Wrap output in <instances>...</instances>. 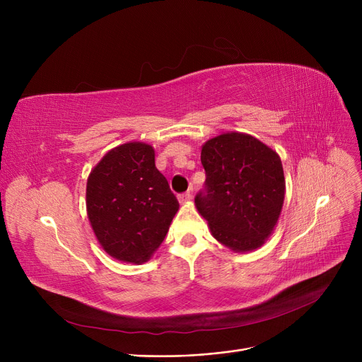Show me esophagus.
<instances>
[{"label": "esophagus", "mask_w": 362, "mask_h": 362, "mask_svg": "<svg viewBox=\"0 0 362 362\" xmlns=\"http://www.w3.org/2000/svg\"><path fill=\"white\" fill-rule=\"evenodd\" d=\"M191 198H192V194L189 192V191H187V192H183V194H180V195H179V201H180V202H186V201H189Z\"/></svg>", "instance_id": "1"}]
</instances>
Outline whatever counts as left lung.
<instances>
[{
    "label": "left lung",
    "mask_w": 362,
    "mask_h": 362,
    "mask_svg": "<svg viewBox=\"0 0 362 362\" xmlns=\"http://www.w3.org/2000/svg\"><path fill=\"white\" fill-rule=\"evenodd\" d=\"M205 183L195 197L213 236L233 251H252L267 239L284 199L279 156L245 133H224L202 146Z\"/></svg>",
    "instance_id": "left-lung-1"
}]
</instances>
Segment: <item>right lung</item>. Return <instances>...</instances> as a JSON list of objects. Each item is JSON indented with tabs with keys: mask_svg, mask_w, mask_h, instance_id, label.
Here are the masks:
<instances>
[{
	"mask_svg": "<svg viewBox=\"0 0 362 362\" xmlns=\"http://www.w3.org/2000/svg\"><path fill=\"white\" fill-rule=\"evenodd\" d=\"M86 208L105 252L141 264L164 240L179 201L156 167L152 146L130 142L111 149L90 171Z\"/></svg>",
	"mask_w": 362,
	"mask_h": 362,
	"instance_id": "obj_1",
	"label": "right lung"
}]
</instances>
